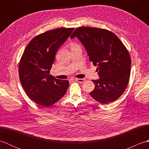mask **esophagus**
<instances>
[{
    "label": "esophagus",
    "mask_w": 149,
    "mask_h": 149,
    "mask_svg": "<svg viewBox=\"0 0 149 149\" xmlns=\"http://www.w3.org/2000/svg\"><path fill=\"white\" fill-rule=\"evenodd\" d=\"M75 81H77L78 83H83V82H84L85 81V79H84V78H81V79H80V78H77V79H75Z\"/></svg>",
    "instance_id": "34e87169"
}]
</instances>
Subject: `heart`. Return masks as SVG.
Masks as SVG:
<instances>
[{
	"label": "heart",
	"mask_w": 149,
	"mask_h": 149,
	"mask_svg": "<svg viewBox=\"0 0 149 149\" xmlns=\"http://www.w3.org/2000/svg\"><path fill=\"white\" fill-rule=\"evenodd\" d=\"M71 47H72V48H74V47H79V46L77 43H72L71 44Z\"/></svg>",
	"instance_id": "heart-1"
}]
</instances>
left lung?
<instances>
[{
    "label": "left lung",
    "mask_w": 149,
    "mask_h": 149,
    "mask_svg": "<svg viewBox=\"0 0 149 149\" xmlns=\"http://www.w3.org/2000/svg\"><path fill=\"white\" fill-rule=\"evenodd\" d=\"M83 44L90 61L97 66L99 79L92 80L95 89L90 93L97 102L107 104L118 99L127 87L131 60L122 42L112 32L102 29L77 28L70 37Z\"/></svg>",
    "instance_id": "left-lung-1"
}]
</instances>
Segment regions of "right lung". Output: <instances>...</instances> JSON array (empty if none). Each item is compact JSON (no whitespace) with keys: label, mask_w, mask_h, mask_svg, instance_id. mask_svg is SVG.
<instances>
[{"label":"right lung","mask_w":149,"mask_h":149,"mask_svg":"<svg viewBox=\"0 0 149 149\" xmlns=\"http://www.w3.org/2000/svg\"><path fill=\"white\" fill-rule=\"evenodd\" d=\"M74 28H59L39 34L31 41L19 63V77L27 96L44 107L54 104L65 95L69 85L50 74L59 47Z\"/></svg>","instance_id":"add662e5"}]
</instances>
